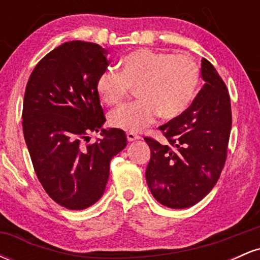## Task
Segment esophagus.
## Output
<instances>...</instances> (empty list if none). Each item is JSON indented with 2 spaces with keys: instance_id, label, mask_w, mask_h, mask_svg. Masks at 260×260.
I'll return each instance as SVG.
<instances>
[{
  "instance_id": "1",
  "label": "esophagus",
  "mask_w": 260,
  "mask_h": 260,
  "mask_svg": "<svg viewBox=\"0 0 260 260\" xmlns=\"http://www.w3.org/2000/svg\"><path fill=\"white\" fill-rule=\"evenodd\" d=\"M137 139H140V137L138 136V134L133 133V132H128L127 133V140L128 142H134V140Z\"/></svg>"
}]
</instances>
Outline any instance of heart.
Returning <instances> with one entry per match:
<instances>
[{"mask_svg": "<svg viewBox=\"0 0 260 260\" xmlns=\"http://www.w3.org/2000/svg\"><path fill=\"white\" fill-rule=\"evenodd\" d=\"M201 83V70L188 55H172L151 49L127 53L120 61V72L106 70L98 77L96 92L104 104L113 106L137 88L138 101L122 105L110 113L111 126L138 132L160 115L175 120L186 112Z\"/></svg>", "mask_w": 260, "mask_h": 260, "instance_id": "heart-1", "label": "heart"}]
</instances>
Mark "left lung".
Here are the masks:
<instances>
[{
    "mask_svg": "<svg viewBox=\"0 0 260 260\" xmlns=\"http://www.w3.org/2000/svg\"><path fill=\"white\" fill-rule=\"evenodd\" d=\"M201 71L205 84L187 111L159 127L168 144L144 138L151 153L148 187L168 208L201 202L216 184L228 156L232 124L229 90L208 59H202Z\"/></svg>",
    "mask_w": 260,
    "mask_h": 260,
    "instance_id": "left-lung-1",
    "label": "left lung"
}]
</instances>
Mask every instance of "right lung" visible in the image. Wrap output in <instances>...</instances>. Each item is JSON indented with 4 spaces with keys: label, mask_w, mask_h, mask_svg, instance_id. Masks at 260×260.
<instances>
[{
    "label": "right lung",
    "mask_w": 260,
    "mask_h": 260,
    "mask_svg": "<svg viewBox=\"0 0 260 260\" xmlns=\"http://www.w3.org/2000/svg\"><path fill=\"white\" fill-rule=\"evenodd\" d=\"M107 50L68 41L35 66L25 88L23 133L41 186L71 210L95 204L105 192L110 161L127 145L122 129H105L98 77L110 64ZM102 138L89 143L87 136Z\"/></svg>",
    "instance_id": "1"
}]
</instances>
